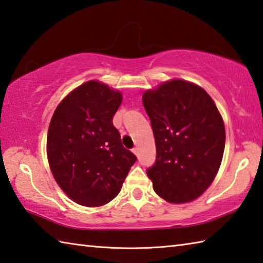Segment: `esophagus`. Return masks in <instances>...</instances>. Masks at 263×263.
Returning <instances> with one entry per match:
<instances>
[{
	"label": "esophagus",
	"mask_w": 263,
	"mask_h": 263,
	"mask_svg": "<svg viewBox=\"0 0 263 263\" xmlns=\"http://www.w3.org/2000/svg\"><path fill=\"white\" fill-rule=\"evenodd\" d=\"M132 152H133V154H135V155H137L138 156V154H139V149H138V148L136 147V148H133V149H132Z\"/></svg>",
	"instance_id": "obj_1"
}]
</instances>
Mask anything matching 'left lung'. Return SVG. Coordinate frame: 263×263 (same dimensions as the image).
Wrapping results in <instances>:
<instances>
[{"label":"left lung","instance_id":"left-lung-1","mask_svg":"<svg viewBox=\"0 0 263 263\" xmlns=\"http://www.w3.org/2000/svg\"><path fill=\"white\" fill-rule=\"evenodd\" d=\"M156 145L147 170L155 193L170 203L198 199L218 173L226 127L216 104L199 85L170 79L142 94Z\"/></svg>","mask_w":263,"mask_h":263}]
</instances>
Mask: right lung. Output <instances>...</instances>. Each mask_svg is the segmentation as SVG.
I'll return each mask as SVG.
<instances>
[{"label":"right lung","instance_id":"1","mask_svg":"<svg viewBox=\"0 0 263 263\" xmlns=\"http://www.w3.org/2000/svg\"><path fill=\"white\" fill-rule=\"evenodd\" d=\"M123 95L88 80L56 107L47 133V159L62 191L76 203L100 207L121 192L137 157L123 147L112 117Z\"/></svg>","mask_w":263,"mask_h":263}]
</instances>
